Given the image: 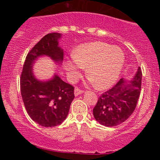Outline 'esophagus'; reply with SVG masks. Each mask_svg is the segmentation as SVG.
Here are the masks:
<instances>
[{"label": "esophagus", "instance_id": "obj_1", "mask_svg": "<svg viewBox=\"0 0 160 160\" xmlns=\"http://www.w3.org/2000/svg\"><path fill=\"white\" fill-rule=\"evenodd\" d=\"M81 93H82V90H81V89H80L78 87L75 88V89H74V95H75V96H78V95H79L80 94H81Z\"/></svg>", "mask_w": 160, "mask_h": 160}]
</instances>
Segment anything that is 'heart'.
<instances>
[{
	"label": "heart",
	"instance_id": "1",
	"mask_svg": "<svg viewBox=\"0 0 160 160\" xmlns=\"http://www.w3.org/2000/svg\"><path fill=\"white\" fill-rule=\"evenodd\" d=\"M125 63L124 52L120 47L104 42L83 43L75 49L74 56L66 63L68 77L76 80L87 68L91 82L98 89L111 87L118 80Z\"/></svg>",
	"mask_w": 160,
	"mask_h": 160
}]
</instances>
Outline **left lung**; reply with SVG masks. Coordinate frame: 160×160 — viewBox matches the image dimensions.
<instances>
[{"mask_svg":"<svg viewBox=\"0 0 160 160\" xmlns=\"http://www.w3.org/2000/svg\"><path fill=\"white\" fill-rule=\"evenodd\" d=\"M142 72L138 68L129 82L120 79L116 85L98 99L93 108L95 119L108 127L118 126L130 117L136 108L141 93Z\"/></svg>","mask_w":160,"mask_h":160,"instance_id":"obj_1","label":"left lung"}]
</instances>
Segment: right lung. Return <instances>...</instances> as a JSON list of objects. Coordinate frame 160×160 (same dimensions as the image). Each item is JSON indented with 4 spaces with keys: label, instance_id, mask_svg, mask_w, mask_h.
<instances>
[{
    "label": "right lung",
    "instance_id": "1",
    "mask_svg": "<svg viewBox=\"0 0 160 160\" xmlns=\"http://www.w3.org/2000/svg\"><path fill=\"white\" fill-rule=\"evenodd\" d=\"M61 35L55 32L47 34L29 51L20 78L25 109L34 122L44 127L61 124L74 98V86L64 82L58 75L55 74L48 81H40L33 74V64L39 56H49L57 63H62L64 52L58 42Z\"/></svg>",
    "mask_w": 160,
    "mask_h": 160
}]
</instances>
